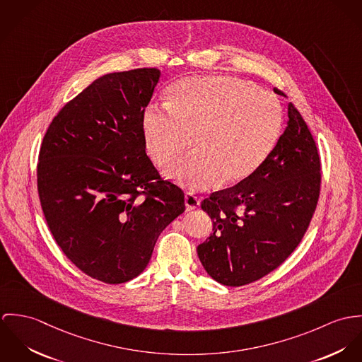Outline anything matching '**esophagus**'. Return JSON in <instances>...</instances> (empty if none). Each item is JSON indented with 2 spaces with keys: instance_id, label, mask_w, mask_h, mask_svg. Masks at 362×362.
Returning <instances> with one entry per match:
<instances>
[{
  "instance_id": "obj_1",
  "label": "esophagus",
  "mask_w": 362,
  "mask_h": 362,
  "mask_svg": "<svg viewBox=\"0 0 362 362\" xmlns=\"http://www.w3.org/2000/svg\"><path fill=\"white\" fill-rule=\"evenodd\" d=\"M185 202H186V208H187L189 211L196 209V208H199V206H200V199H199V197H197V194H196V193H193V192L186 193V196H185Z\"/></svg>"
}]
</instances>
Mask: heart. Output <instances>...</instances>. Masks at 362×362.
<instances>
[{
    "mask_svg": "<svg viewBox=\"0 0 362 362\" xmlns=\"http://www.w3.org/2000/svg\"><path fill=\"white\" fill-rule=\"evenodd\" d=\"M281 126V104L274 94L229 76L179 81L168 104L150 105L143 115L148 153L160 165L179 158L193 137L196 151L168 172L194 187L250 177L272 151Z\"/></svg>",
    "mask_w": 362,
    "mask_h": 362,
    "instance_id": "obj_1",
    "label": "heart"
}]
</instances>
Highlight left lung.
<instances>
[{
    "instance_id": "obj_1",
    "label": "left lung",
    "mask_w": 362,
    "mask_h": 362,
    "mask_svg": "<svg viewBox=\"0 0 362 362\" xmlns=\"http://www.w3.org/2000/svg\"><path fill=\"white\" fill-rule=\"evenodd\" d=\"M287 117L275 148L250 177L201 201L214 232L197 254L208 275L225 286H244L275 271L303 240L317 209L320 153L293 103Z\"/></svg>"
}]
</instances>
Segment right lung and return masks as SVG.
<instances>
[{"label":"right lung","mask_w":362,"mask_h":362,"mask_svg":"<svg viewBox=\"0 0 362 362\" xmlns=\"http://www.w3.org/2000/svg\"><path fill=\"white\" fill-rule=\"evenodd\" d=\"M156 68L108 74L49 123L37 162L41 209L52 238L81 272L108 284L150 262L162 230L185 212V193L146 154L143 115Z\"/></svg>","instance_id":"obj_1"}]
</instances>
